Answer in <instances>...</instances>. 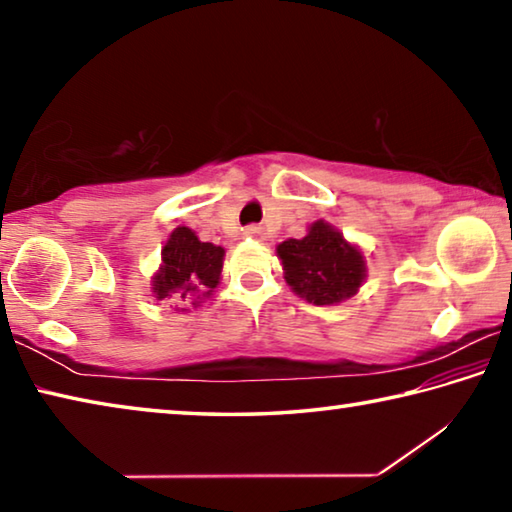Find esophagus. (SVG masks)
Returning <instances> with one entry per match:
<instances>
[{
  "mask_svg": "<svg viewBox=\"0 0 512 512\" xmlns=\"http://www.w3.org/2000/svg\"><path fill=\"white\" fill-rule=\"evenodd\" d=\"M244 235H246L248 239H262V237H264V230L259 228V225H248V228L244 230Z\"/></svg>",
  "mask_w": 512,
  "mask_h": 512,
  "instance_id": "obj_1",
  "label": "esophagus"
}]
</instances>
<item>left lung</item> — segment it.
Wrapping results in <instances>:
<instances>
[{"mask_svg":"<svg viewBox=\"0 0 512 512\" xmlns=\"http://www.w3.org/2000/svg\"><path fill=\"white\" fill-rule=\"evenodd\" d=\"M277 257L293 293L318 307L352 298L366 280L361 250L325 221L311 223L302 239L282 241Z\"/></svg>","mask_w":512,"mask_h":512,"instance_id":"8db88e82","label":"left lung"}]
</instances>
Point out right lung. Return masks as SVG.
Masks as SVG:
<instances>
[{"instance_id":"obj_1","label":"right lung","mask_w":512,"mask_h":512,"mask_svg":"<svg viewBox=\"0 0 512 512\" xmlns=\"http://www.w3.org/2000/svg\"><path fill=\"white\" fill-rule=\"evenodd\" d=\"M225 250L196 237L194 230L178 225L162 248V262L151 280L155 300L169 305H194L210 298L221 280ZM187 311V309H183Z\"/></svg>"}]
</instances>
